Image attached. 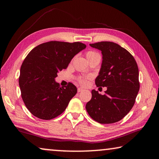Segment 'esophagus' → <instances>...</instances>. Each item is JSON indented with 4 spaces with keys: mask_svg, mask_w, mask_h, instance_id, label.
<instances>
[{
    "mask_svg": "<svg viewBox=\"0 0 159 159\" xmlns=\"http://www.w3.org/2000/svg\"><path fill=\"white\" fill-rule=\"evenodd\" d=\"M84 90V89L82 88H78V93H80V92H82V91Z\"/></svg>",
    "mask_w": 159,
    "mask_h": 159,
    "instance_id": "obj_1",
    "label": "esophagus"
}]
</instances>
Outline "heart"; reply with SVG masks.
I'll use <instances>...</instances> for the list:
<instances>
[{
	"instance_id": "heart-1",
	"label": "heart",
	"mask_w": 159,
	"mask_h": 159,
	"mask_svg": "<svg viewBox=\"0 0 159 159\" xmlns=\"http://www.w3.org/2000/svg\"><path fill=\"white\" fill-rule=\"evenodd\" d=\"M85 55H86V57H87L88 61L92 60V59L95 58V57H100L99 54L97 52H95V51H88V52H86ZM76 79L78 80V82H79L80 84H81L83 85H85L87 84V82H88V78L87 77L79 76Z\"/></svg>"
}]
</instances>
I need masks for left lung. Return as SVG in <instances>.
I'll return each mask as SVG.
<instances>
[{
    "label": "left lung",
    "mask_w": 159,
    "mask_h": 159,
    "mask_svg": "<svg viewBox=\"0 0 159 159\" xmlns=\"http://www.w3.org/2000/svg\"><path fill=\"white\" fill-rule=\"evenodd\" d=\"M90 45L102 51V66L95 84L107 90L103 95L93 90L86 110L99 123L118 122L128 114L135 102L139 90L138 64L127 50L115 43L102 41Z\"/></svg>",
    "instance_id": "obj_1"
}]
</instances>
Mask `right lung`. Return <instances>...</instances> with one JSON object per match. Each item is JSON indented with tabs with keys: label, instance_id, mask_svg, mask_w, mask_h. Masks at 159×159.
I'll list each match as a JSON object with an SVG mask.
<instances>
[{
	"label": "right lung",
	"instance_id": "right-lung-1",
	"mask_svg": "<svg viewBox=\"0 0 159 159\" xmlns=\"http://www.w3.org/2000/svg\"><path fill=\"white\" fill-rule=\"evenodd\" d=\"M85 48L80 42L50 41L28 54L21 66L19 85L24 103L35 116L50 120L64 111L77 88L71 83L61 87L55 79Z\"/></svg>",
	"mask_w": 159,
	"mask_h": 159
}]
</instances>
